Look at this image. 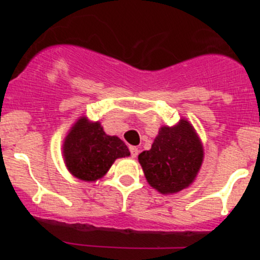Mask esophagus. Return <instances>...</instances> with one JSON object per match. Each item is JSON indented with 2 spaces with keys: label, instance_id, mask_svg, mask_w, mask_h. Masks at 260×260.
<instances>
[{
  "label": "esophagus",
  "instance_id": "1",
  "mask_svg": "<svg viewBox=\"0 0 260 260\" xmlns=\"http://www.w3.org/2000/svg\"><path fill=\"white\" fill-rule=\"evenodd\" d=\"M129 151H131V156H132V157L138 156L139 150H138V148H137V147H129Z\"/></svg>",
  "mask_w": 260,
  "mask_h": 260
}]
</instances>
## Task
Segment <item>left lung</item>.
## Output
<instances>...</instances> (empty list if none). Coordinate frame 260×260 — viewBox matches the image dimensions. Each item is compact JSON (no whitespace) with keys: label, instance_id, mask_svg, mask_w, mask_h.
<instances>
[{"label":"left lung","instance_id":"obj_1","mask_svg":"<svg viewBox=\"0 0 260 260\" xmlns=\"http://www.w3.org/2000/svg\"><path fill=\"white\" fill-rule=\"evenodd\" d=\"M203 155L194 128L181 120L175 127H161L150 150L140 153L138 160L149 184L162 194H170L194 181Z\"/></svg>","mask_w":260,"mask_h":260}]
</instances>
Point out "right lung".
Listing matches in <instances>:
<instances>
[{
  "mask_svg": "<svg viewBox=\"0 0 260 260\" xmlns=\"http://www.w3.org/2000/svg\"><path fill=\"white\" fill-rule=\"evenodd\" d=\"M63 156L71 174L90 182L103 177L116 159L129 156V150L118 137L107 136L99 122L82 117L66 137Z\"/></svg>",
  "mask_w": 260,
  "mask_h": 260,
  "instance_id": "obj_1",
  "label": "right lung"
}]
</instances>
